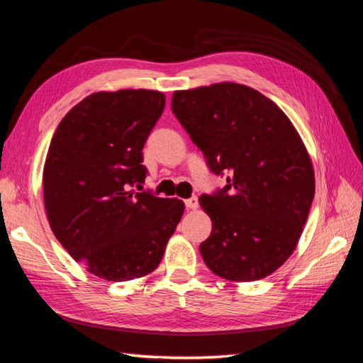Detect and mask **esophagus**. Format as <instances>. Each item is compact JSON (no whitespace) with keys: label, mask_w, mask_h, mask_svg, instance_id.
<instances>
[{"label":"esophagus","mask_w":363,"mask_h":363,"mask_svg":"<svg viewBox=\"0 0 363 363\" xmlns=\"http://www.w3.org/2000/svg\"><path fill=\"white\" fill-rule=\"evenodd\" d=\"M186 206L189 209H196V208H199V199H196V196H192V199L186 200Z\"/></svg>","instance_id":"1"}]
</instances>
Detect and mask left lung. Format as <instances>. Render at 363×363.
I'll list each match as a JSON object with an SVG mask.
<instances>
[{"instance_id": "1", "label": "left lung", "mask_w": 363, "mask_h": 363, "mask_svg": "<svg viewBox=\"0 0 363 363\" xmlns=\"http://www.w3.org/2000/svg\"><path fill=\"white\" fill-rule=\"evenodd\" d=\"M177 121L227 186L201 195L213 230L200 245L220 278H267L292 255L314 199V168L298 131L282 109L252 87L219 82L177 90Z\"/></svg>"}]
</instances>
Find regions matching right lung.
Returning a JSON list of instances; mask_svg holds the SVG:
<instances>
[{
  "label": "right lung",
  "instance_id": "1",
  "mask_svg": "<svg viewBox=\"0 0 363 363\" xmlns=\"http://www.w3.org/2000/svg\"><path fill=\"white\" fill-rule=\"evenodd\" d=\"M157 90L96 91L58 123L43 171L55 238L104 281L143 278L159 267L184 201L135 192L146 179L143 147L164 109Z\"/></svg>",
  "mask_w": 363,
  "mask_h": 363
}]
</instances>
